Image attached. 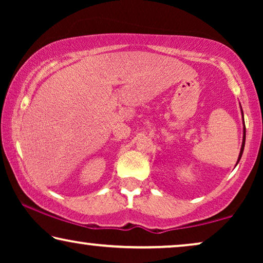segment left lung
<instances>
[{
  "label": "left lung",
  "mask_w": 263,
  "mask_h": 263,
  "mask_svg": "<svg viewBox=\"0 0 263 263\" xmlns=\"http://www.w3.org/2000/svg\"><path fill=\"white\" fill-rule=\"evenodd\" d=\"M242 115H243V111H242ZM243 122H244V120H243ZM244 145H246V125H244V136H243V142H242V147H240V152H239L238 160H237V164H238V161L240 160V158H242V154H243V151H244Z\"/></svg>",
  "instance_id": "1"
}]
</instances>
